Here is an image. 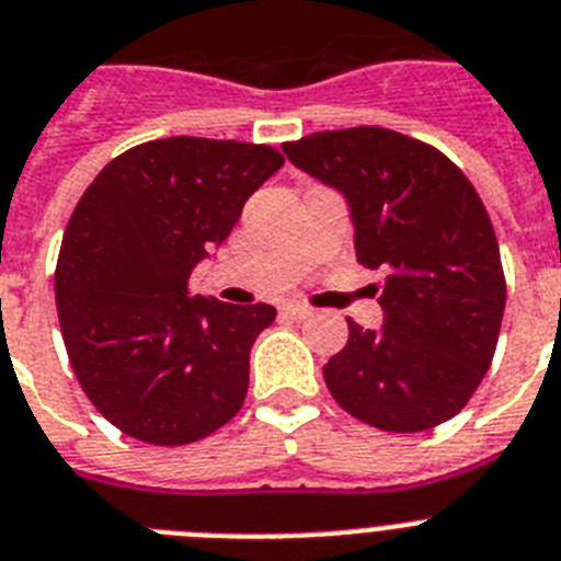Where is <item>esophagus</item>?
I'll list each match as a JSON object with an SVG mask.
<instances>
[{"label": "esophagus", "instance_id": "obj_1", "mask_svg": "<svg viewBox=\"0 0 561 561\" xmlns=\"http://www.w3.org/2000/svg\"><path fill=\"white\" fill-rule=\"evenodd\" d=\"M279 310H282V317L294 319V322H302V319L310 317V308L302 302H285Z\"/></svg>", "mask_w": 561, "mask_h": 561}]
</instances>
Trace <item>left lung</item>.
<instances>
[{
	"label": "left lung",
	"instance_id": "1",
	"mask_svg": "<svg viewBox=\"0 0 561 561\" xmlns=\"http://www.w3.org/2000/svg\"><path fill=\"white\" fill-rule=\"evenodd\" d=\"M285 157L345 196L356 259L385 267V324L347 319L324 382L351 416L416 433L462 411L496 351L505 276L493 225L465 173L388 128L310 134ZM374 290V294H376Z\"/></svg>",
	"mask_w": 561,
	"mask_h": 561
}]
</instances>
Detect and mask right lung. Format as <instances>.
<instances>
[{
	"mask_svg": "<svg viewBox=\"0 0 561 561\" xmlns=\"http://www.w3.org/2000/svg\"><path fill=\"white\" fill-rule=\"evenodd\" d=\"M279 150L171 136L107 162L82 193L56 265L70 368L102 416L148 445L205 439L237 416L271 305L191 296Z\"/></svg>",
	"mask_w": 561,
	"mask_h": 561,
	"instance_id": "obj_1",
	"label": "right lung"
}]
</instances>
